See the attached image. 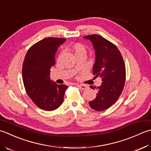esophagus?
Masks as SVG:
<instances>
[{
  "mask_svg": "<svg viewBox=\"0 0 151 151\" xmlns=\"http://www.w3.org/2000/svg\"><path fill=\"white\" fill-rule=\"evenodd\" d=\"M78 87L82 89V90H85V89H87L88 88V87L87 85H81V84H79L78 85Z\"/></svg>",
  "mask_w": 151,
  "mask_h": 151,
  "instance_id": "esophagus-1",
  "label": "esophagus"
}]
</instances>
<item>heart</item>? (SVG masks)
Masks as SVG:
<instances>
[{"instance_id":"obj_1","label":"heart","mask_w":151,"mask_h":151,"mask_svg":"<svg viewBox=\"0 0 151 151\" xmlns=\"http://www.w3.org/2000/svg\"><path fill=\"white\" fill-rule=\"evenodd\" d=\"M69 50L75 55L76 57L81 55H85L86 53L85 47L83 44H79V43H76V44L70 45Z\"/></svg>"}]
</instances>
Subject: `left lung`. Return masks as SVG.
Returning a JSON list of instances; mask_svg holds the SVG:
<instances>
[{
  "mask_svg": "<svg viewBox=\"0 0 151 151\" xmlns=\"http://www.w3.org/2000/svg\"><path fill=\"white\" fill-rule=\"evenodd\" d=\"M83 38L93 45L96 55L93 74L95 78L101 77L102 81L97 87L96 98L88 104L91 108L101 111L113 105L122 93L126 79L124 60L116 46L102 36L91 35ZM91 87L94 89L93 86Z\"/></svg>",
  "mask_w": 151,
  "mask_h": 151,
  "instance_id": "left-lung-1",
  "label": "left lung"
}]
</instances>
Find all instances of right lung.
<instances>
[{
    "label": "right lung",
    "mask_w": 151,
    "mask_h": 151,
    "mask_svg": "<svg viewBox=\"0 0 151 151\" xmlns=\"http://www.w3.org/2000/svg\"><path fill=\"white\" fill-rule=\"evenodd\" d=\"M66 41L47 38L32 45L24 57L22 76L24 88L35 105L45 111H53L63 104L68 86L58 85L50 79V69L55 64L58 47Z\"/></svg>",
    "instance_id": "add662e5"
}]
</instances>
